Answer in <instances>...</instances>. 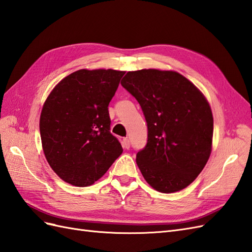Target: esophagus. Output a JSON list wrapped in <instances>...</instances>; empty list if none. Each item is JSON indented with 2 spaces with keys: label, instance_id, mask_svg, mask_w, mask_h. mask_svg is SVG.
<instances>
[{
  "label": "esophagus",
  "instance_id": "1",
  "mask_svg": "<svg viewBox=\"0 0 252 252\" xmlns=\"http://www.w3.org/2000/svg\"><path fill=\"white\" fill-rule=\"evenodd\" d=\"M122 146H124V148H126V149H128V148H130V146H131L130 139L126 138V137L122 139Z\"/></svg>",
  "mask_w": 252,
  "mask_h": 252
}]
</instances>
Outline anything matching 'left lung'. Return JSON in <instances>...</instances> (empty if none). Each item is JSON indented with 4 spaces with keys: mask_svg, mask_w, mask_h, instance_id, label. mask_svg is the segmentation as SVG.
<instances>
[{
    "mask_svg": "<svg viewBox=\"0 0 252 252\" xmlns=\"http://www.w3.org/2000/svg\"><path fill=\"white\" fill-rule=\"evenodd\" d=\"M121 85L138 101L147 121V145L136 156L141 175L160 192L188 188L212 151L214 121L208 100L176 71H128Z\"/></svg>",
    "mask_w": 252,
    "mask_h": 252,
    "instance_id": "obj_1",
    "label": "left lung"
}]
</instances>
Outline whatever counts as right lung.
Here are the masks:
<instances>
[{
    "instance_id": "obj_1",
    "label": "right lung",
    "mask_w": 252,
    "mask_h": 252,
    "mask_svg": "<svg viewBox=\"0 0 252 252\" xmlns=\"http://www.w3.org/2000/svg\"><path fill=\"white\" fill-rule=\"evenodd\" d=\"M125 73L77 70L57 84L44 102L39 121L42 149L64 182L79 188L94 184L124 151L109 132L108 104Z\"/></svg>"
}]
</instances>
